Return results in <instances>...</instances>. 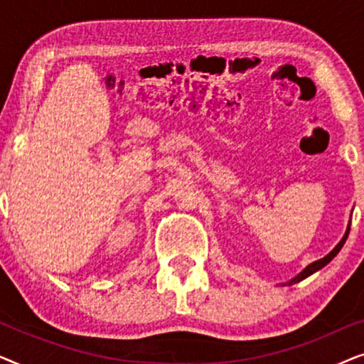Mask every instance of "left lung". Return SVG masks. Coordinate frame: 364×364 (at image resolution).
<instances>
[{"mask_svg":"<svg viewBox=\"0 0 364 364\" xmlns=\"http://www.w3.org/2000/svg\"><path fill=\"white\" fill-rule=\"evenodd\" d=\"M348 233H350V227H348V230H346V233H345V237H343V238H341V242H340V243H338V245H336L335 248H333V250H331L330 253H328V255H326V257H323V258H320V260L313 262V263H311V265H308V267L305 268V270H303V272L300 273V275H296L295 278H293V280H291L290 283H296V282H301V280H303V278L310 277V275H311V273H315V272H318V270H320V268H323V267H325V265H326V263H330V262L333 260V258H335V257L338 255V252H340V250H341V247H343V245H345V242H346V238H348Z\"/></svg>","mask_w":364,"mask_h":364,"instance_id":"obj_1","label":"left lung"}]
</instances>
